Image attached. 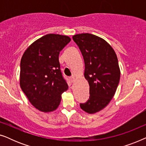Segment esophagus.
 <instances>
[{
  "instance_id": "1",
  "label": "esophagus",
  "mask_w": 146,
  "mask_h": 146,
  "mask_svg": "<svg viewBox=\"0 0 146 146\" xmlns=\"http://www.w3.org/2000/svg\"><path fill=\"white\" fill-rule=\"evenodd\" d=\"M74 79H75V78H74V76H72L70 77V80L72 82H73L74 81Z\"/></svg>"
}]
</instances>
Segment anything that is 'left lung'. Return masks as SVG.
<instances>
[{
    "label": "left lung",
    "mask_w": 146,
    "mask_h": 146,
    "mask_svg": "<svg viewBox=\"0 0 146 146\" xmlns=\"http://www.w3.org/2000/svg\"><path fill=\"white\" fill-rule=\"evenodd\" d=\"M85 64L84 77L90 86L89 100L80 106L88 113L102 110L113 98L120 78L114 50L105 40L89 33L73 36Z\"/></svg>",
    "instance_id": "obj_1"
}]
</instances>
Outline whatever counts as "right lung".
<instances>
[{
	"mask_svg": "<svg viewBox=\"0 0 146 146\" xmlns=\"http://www.w3.org/2000/svg\"><path fill=\"white\" fill-rule=\"evenodd\" d=\"M70 40L67 36L48 34L34 42L22 56L21 88L32 105L43 112L56 110L68 87L58 57Z\"/></svg>",
	"mask_w": 146,
	"mask_h": 146,
	"instance_id": "obj_1",
	"label": "right lung"
}]
</instances>
